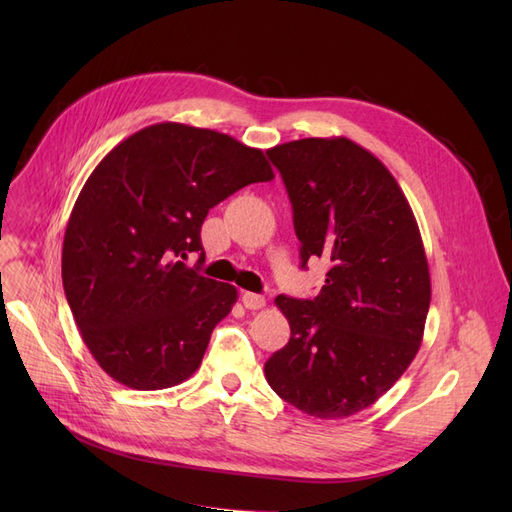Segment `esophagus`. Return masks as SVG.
Wrapping results in <instances>:
<instances>
[{
  "label": "esophagus",
  "instance_id": "esophagus-1",
  "mask_svg": "<svg viewBox=\"0 0 512 512\" xmlns=\"http://www.w3.org/2000/svg\"><path fill=\"white\" fill-rule=\"evenodd\" d=\"M241 301L247 309H260V307H265V303H267L265 297H262V294H256V292H243Z\"/></svg>",
  "mask_w": 512,
  "mask_h": 512
}]
</instances>
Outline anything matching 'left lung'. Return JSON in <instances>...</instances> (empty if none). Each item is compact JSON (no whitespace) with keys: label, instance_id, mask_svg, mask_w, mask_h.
Returning <instances> with one entry per match:
<instances>
[{"label":"left lung","instance_id":"1","mask_svg":"<svg viewBox=\"0 0 512 512\" xmlns=\"http://www.w3.org/2000/svg\"><path fill=\"white\" fill-rule=\"evenodd\" d=\"M267 156L292 203L301 267L318 256L331 269L318 297L275 299L290 339L265 376L301 412L346 418L389 391L421 348L431 301L421 232L389 168L344 136Z\"/></svg>","mask_w":512,"mask_h":512}]
</instances>
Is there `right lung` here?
<instances>
[{
	"instance_id": "right-lung-1",
	"label": "right lung",
	"mask_w": 512,
	"mask_h": 512,
	"mask_svg": "<svg viewBox=\"0 0 512 512\" xmlns=\"http://www.w3.org/2000/svg\"><path fill=\"white\" fill-rule=\"evenodd\" d=\"M265 153L235 138L164 121L121 141L70 213L61 280L83 342L113 380L160 391L198 369L237 288L200 275L209 209L271 181ZM200 253L196 268L182 260Z\"/></svg>"
}]
</instances>
